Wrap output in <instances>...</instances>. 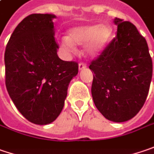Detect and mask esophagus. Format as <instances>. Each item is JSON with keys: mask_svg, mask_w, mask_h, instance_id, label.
I'll return each mask as SVG.
<instances>
[{"mask_svg": "<svg viewBox=\"0 0 154 154\" xmlns=\"http://www.w3.org/2000/svg\"><path fill=\"white\" fill-rule=\"evenodd\" d=\"M87 67V65L86 64H84V63H80L79 64V70L81 71V70H83V69H85Z\"/></svg>", "mask_w": 154, "mask_h": 154, "instance_id": "1", "label": "esophagus"}]
</instances>
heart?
Segmentation results:
<instances>
[{
  "instance_id": "b5f03b06",
  "label": "heart",
  "mask_w": 154,
  "mask_h": 154,
  "mask_svg": "<svg viewBox=\"0 0 154 154\" xmlns=\"http://www.w3.org/2000/svg\"><path fill=\"white\" fill-rule=\"evenodd\" d=\"M112 29L107 24H87L72 27L67 37L62 39V45L73 49V45H85L89 56H97L106 48L111 40Z\"/></svg>"
}]
</instances>
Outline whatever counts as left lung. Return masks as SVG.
<instances>
[{
  "instance_id": "left-lung-1",
  "label": "left lung",
  "mask_w": 154,
  "mask_h": 154,
  "mask_svg": "<svg viewBox=\"0 0 154 154\" xmlns=\"http://www.w3.org/2000/svg\"><path fill=\"white\" fill-rule=\"evenodd\" d=\"M117 36L89 68L94 72L92 96L97 109L113 122L127 121L145 103L152 76L146 39L129 21L115 18Z\"/></svg>"
}]
</instances>
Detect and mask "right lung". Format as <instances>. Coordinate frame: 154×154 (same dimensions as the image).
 Masks as SVG:
<instances>
[{"mask_svg":"<svg viewBox=\"0 0 154 154\" xmlns=\"http://www.w3.org/2000/svg\"><path fill=\"white\" fill-rule=\"evenodd\" d=\"M52 14H33L15 27L6 47V88L19 112L30 122L48 125L64 106L78 64L58 57Z\"/></svg>","mask_w":154,"mask_h":154,"instance_id":"obj_1","label":"right lung"}]
</instances>
